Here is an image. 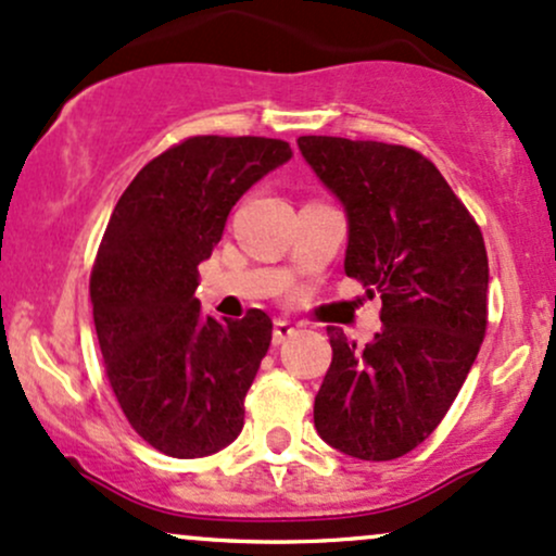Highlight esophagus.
Returning a JSON list of instances; mask_svg holds the SVG:
<instances>
[{"label":"esophagus","mask_w":556,"mask_h":556,"mask_svg":"<svg viewBox=\"0 0 556 556\" xmlns=\"http://www.w3.org/2000/svg\"><path fill=\"white\" fill-rule=\"evenodd\" d=\"M294 333H296L294 323L286 320V317H278V320L273 323V344H283V341L291 339Z\"/></svg>","instance_id":"1"}]
</instances>
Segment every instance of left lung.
Returning <instances> with one entry per match:
<instances>
[{
    "label": "left lung",
    "mask_w": 556,
    "mask_h": 556,
    "mask_svg": "<svg viewBox=\"0 0 556 556\" xmlns=\"http://www.w3.org/2000/svg\"><path fill=\"white\" fill-rule=\"evenodd\" d=\"M299 149L346 210V276L383 302V328L365 349L328 328L315 428L349 457H404L444 420L483 344V233L415 149L339 136H302Z\"/></svg>",
    "instance_id": "obj_1"
}]
</instances>
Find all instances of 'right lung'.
<instances>
[{"mask_svg": "<svg viewBox=\"0 0 556 556\" xmlns=\"http://www.w3.org/2000/svg\"><path fill=\"white\" fill-rule=\"evenodd\" d=\"M286 160L280 139L191 136L147 162L112 210L91 267L93 326L123 415L167 457H207L244 428L273 320H204L197 267L233 204Z\"/></svg>", "mask_w": 556, "mask_h": 556, "instance_id": "1", "label": "right lung"}]
</instances>
